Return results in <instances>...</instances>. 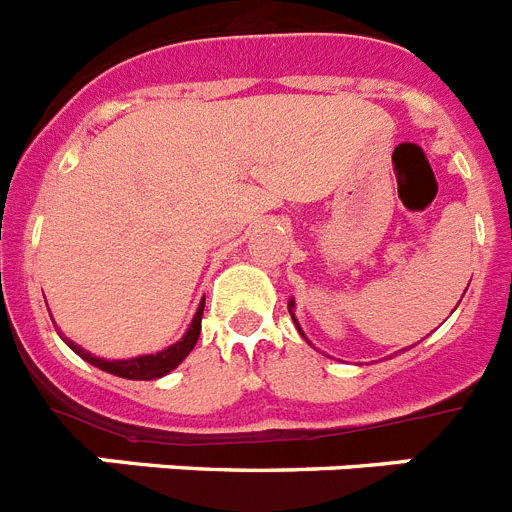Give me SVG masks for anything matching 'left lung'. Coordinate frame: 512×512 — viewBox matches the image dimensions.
<instances>
[{"mask_svg":"<svg viewBox=\"0 0 512 512\" xmlns=\"http://www.w3.org/2000/svg\"><path fill=\"white\" fill-rule=\"evenodd\" d=\"M291 306H293V304H291ZM291 317H293V314H291ZM296 327H299V324H296ZM299 332H301V330H299Z\"/></svg>","mask_w":512,"mask_h":512,"instance_id":"left-lung-1","label":"left lung"}]
</instances>
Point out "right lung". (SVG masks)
Instances as JSON below:
<instances>
[{
  "label": "right lung",
  "instance_id": "1",
  "mask_svg": "<svg viewBox=\"0 0 512 512\" xmlns=\"http://www.w3.org/2000/svg\"><path fill=\"white\" fill-rule=\"evenodd\" d=\"M203 304H206V301H203ZM203 304L198 306V311H195V317H193V322H190V330L185 332V337L157 355H141V358H131V361H105V358H95V355H90L87 350H82L77 342L69 340V337H64V340H66V345L74 350V353L82 355L84 361L92 363V366H97V368H102V371L113 373V376H121V379H133V381L159 379V376H164V373H170L172 368L180 366V363L188 358L190 350L195 348L198 335H201Z\"/></svg>",
  "mask_w": 512,
  "mask_h": 512
}]
</instances>
